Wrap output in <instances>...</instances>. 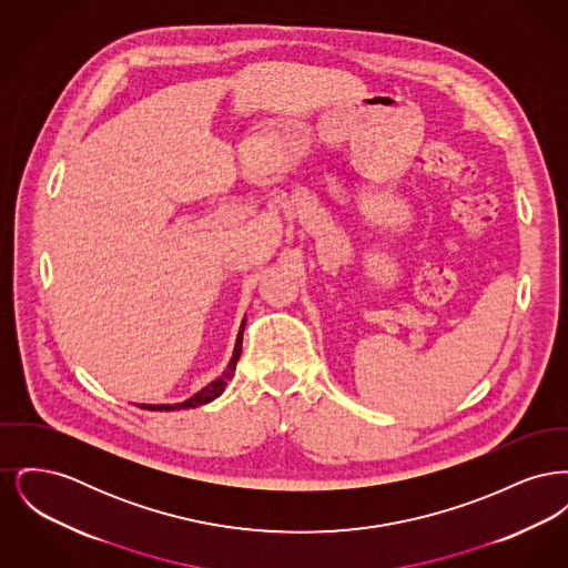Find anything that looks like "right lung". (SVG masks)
Returning a JSON list of instances; mask_svg holds the SVG:
<instances>
[{"instance_id":"right-lung-1","label":"right lung","mask_w":568,"mask_h":568,"mask_svg":"<svg viewBox=\"0 0 568 568\" xmlns=\"http://www.w3.org/2000/svg\"><path fill=\"white\" fill-rule=\"evenodd\" d=\"M244 324H246V320H243V324H241V332L236 336V347H234V353H232V359H230V364H227V368H225V373L221 377L211 381L204 389L193 394L190 400H185V403H179V405H140V408H146V410H181V408H195V406L209 405L211 400H215L216 396H221L225 385H227V381L234 375L236 362H239L241 352H243Z\"/></svg>"}]
</instances>
